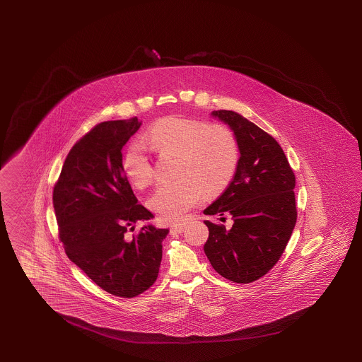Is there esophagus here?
I'll use <instances>...</instances> for the list:
<instances>
[{
	"label": "esophagus",
	"mask_w": 362,
	"mask_h": 362,
	"mask_svg": "<svg viewBox=\"0 0 362 362\" xmlns=\"http://www.w3.org/2000/svg\"><path fill=\"white\" fill-rule=\"evenodd\" d=\"M185 228H186V223H173V225L170 226V233H172V234L182 233V231L185 230Z\"/></svg>",
	"instance_id": "1"
}]
</instances>
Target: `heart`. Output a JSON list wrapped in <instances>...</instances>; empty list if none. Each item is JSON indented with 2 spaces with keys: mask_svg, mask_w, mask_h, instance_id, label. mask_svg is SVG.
I'll return each mask as SVG.
<instances>
[{
  "mask_svg": "<svg viewBox=\"0 0 362 362\" xmlns=\"http://www.w3.org/2000/svg\"><path fill=\"white\" fill-rule=\"evenodd\" d=\"M144 141L159 153H178L175 181L158 185L147 204L165 221L182 218L209 194L223 192L238 167V141L221 124L180 116L165 117L151 125ZM124 175L137 187L153 178V167L139 144L128 147L123 158Z\"/></svg>",
  "mask_w": 362,
  "mask_h": 362,
  "instance_id": "1",
  "label": "heart"
}]
</instances>
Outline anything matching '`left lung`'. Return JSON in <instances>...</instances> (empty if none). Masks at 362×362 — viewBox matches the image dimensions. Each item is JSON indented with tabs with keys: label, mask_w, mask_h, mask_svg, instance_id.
I'll list each match as a JSON object with an SVG mask.
<instances>
[{
	"label": "left lung",
	"mask_w": 362,
	"mask_h": 362,
	"mask_svg": "<svg viewBox=\"0 0 362 362\" xmlns=\"http://www.w3.org/2000/svg\"><path fill=\"white\" fill-rule=\"evenodd\" d=\"M211 116L226 124L238 141L239 162L226 190L204 215H230L233 226L206 220L204 252L223 278L250 284L267 274L284 254L296 223L295 175L282 147L267 132L229 110Z\"/></svg>",
	"instance_id": "obj_1"
}]
</instances>
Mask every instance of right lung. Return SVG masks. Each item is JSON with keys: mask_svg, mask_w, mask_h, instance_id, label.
Wrapping results in <instances>:
<instances>
[{"mask_svg": "<svg viewBox=\"0 0 362 362\" xmlns=\"http://www.w3.org/2000/svg\"><path fill=\"white\" fill-rule=\"evenodd\" d=\"M137 117L103 122L71 148L53 192L59 239L69 260L94 284L120 298L154 285L168 229L155 228L124 176L122 148L139 131ZM147 222L133 239L126 231Z\"/></svg>", "mask_w": 362, "mask_h": 362, "instance_id": "right-lung-1", "label": "right lung"}]
</instances>
